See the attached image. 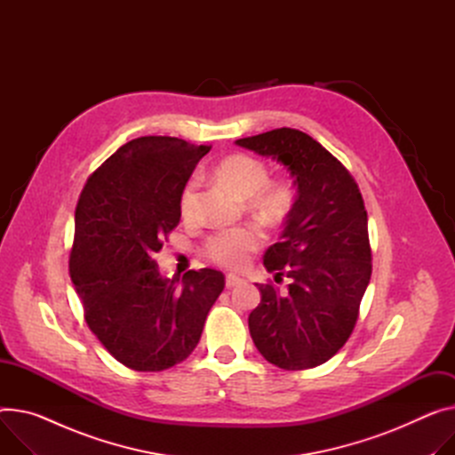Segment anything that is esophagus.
<instances>
[{"instance_id": "1", "label": "esophagus", "mask_w": 455, "mask_h": 455, "mask_svg": "<svg viewBox=\"0 0 455 455\" xmlns=\"http://www.w3.org/2000/svg\"><path fill=\"white\" fill-rule=\"evenodd\" d=\"M242 283H243V278H240L238 275L229 273V275L226 276V288H235V286H238V284H242Z\"/></svg>"}]
</instances>
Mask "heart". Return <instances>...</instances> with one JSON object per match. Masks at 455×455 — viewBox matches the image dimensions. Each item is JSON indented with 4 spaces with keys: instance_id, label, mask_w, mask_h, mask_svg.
Masks as SVG:
<instances>
[{
    "instance_id": "heart-1",
    "label": "heart",
    "mask_w": 455,
    "mask_h": 455,
    "mask_svg": "<svg viewBox=\"0 0 455 455\" xmlns=\"http://www.w3.org/2000/svg\"><path fill=\"white\" fill-rule=\"evenodd\" d=\"M217 177L224 180L242 200L264 220L275 224L286 219L293 204V191L288 184L269 182V169L264 162L250 155H233L222 160ZM198 204V180L193 177L180 193V213L191 220ZM262 243V235L255 228L222 229L205 240L204 253L209 260L222 267H242Z\"/></svg>"
}]
</instances>
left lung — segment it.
<instances>
[{
    "instance_id": "1",
    "label": "left lung",
    "mask_w": 455,
    "mask_h": 455,
    "mask_svg": "<svg viewBox=\"0 0 455 455\" xmlns=\"http://www.w3.org/2000/svg\"><path fill=\"white\" fill-rule=\"evenodd\" d=\"M240 148L288 167L297 198L281 242L264 255L288 293L257 284L250 333L262 357L283 370L324 364L352 335L371 276L368 215L349 171L309 134L281 127L240 138Z\"/></svg>"
}]
</instances>
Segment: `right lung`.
Here are the masks:
<instances>
[{
    "label": "right lung",
    "mask_w": 455,
    "mask_h": 455,
    "mask_svg": "<svg viewBox=\"0 0 455 455\" xmlns=\"http://www.w3.org/2000/svg\"><path fill=\"white\" fill-rule=\"evenodd\" d=\"M209 146L142 136L103 162L82 189L68 273L85 323L108 352L136 371H162L196 347L222 271L164 278L155 255L180 222V193Z\"/></svg>",
    "instance_id": "right-lung-1"
}]
</instances>
